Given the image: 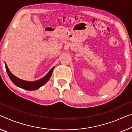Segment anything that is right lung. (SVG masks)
Returning a JSON list of instances; mask_svg holds the SVG:
<instances>
[{"label":"right lung","mask_w":132,"mask_h":132,"mask_svg":"<svg viewBox=\"0 0 132 132\" xmlns=\"http://www.w3.org/2000/svg\"><path fill=\"white\" fill-rule=\"evenodd\" d=\"M5 67L8 76H9V77L11 79L12 81L13 82L14 84L16 85V86L18 87H20V88L29 91L37 90V89L39 88L40 87L44 86L45 83L47 82L48 81L50 80V78L52 76V73L54 68V67L47 73V74H46L45 77H44L43 78L40 79L39 80L35 81H28L21 80V79L16 77L12 74L11 71H9V68H8L7 66V64L6 63Z\"/></svg>","instance_id":"obj_1"}]
</instances>
